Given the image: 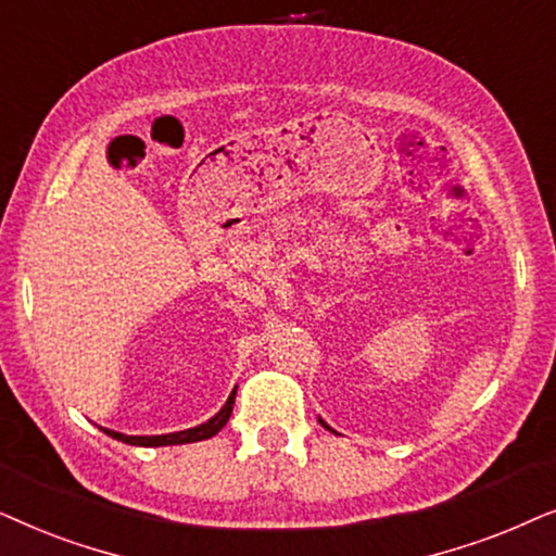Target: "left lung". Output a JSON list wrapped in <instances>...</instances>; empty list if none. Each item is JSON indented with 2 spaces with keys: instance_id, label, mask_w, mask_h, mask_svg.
Instances as JSON below:
<instances>
[{
  "instance_id": "8db88e82",
  "label": "left lung",
  "mask_w": 556,
  "mask_h": 556,
  "mask_svg": "<svg viewBox=\"0 0 556 556\" xmlns=\"http://www.w3.org/2000/svg\"><path fill=\"white\" fill-rule=\"evenodd\" d=\"M317 421H320V425H323V427H325V429H330V427H328V425H325V421H323V419H317ZM330 432H332V429H330Z\"/></svg>"
}]
</instances>
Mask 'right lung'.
I'll return each mask as SVG.
<instances>
[{"label":"right lung","mask_w":556,"mask_h":556,"mask_svg":"<svg viewBox=\"0 0 556 556\" xmlns=\"http://www.w3.org/2000/svg\"><path fill=\"white\" fill-rule=\"evenodd\" d=\"M233 399H236V391H231V396H228V402L224 404V409H220L216 417L205 421V425H198L192 429H182V432H173V434H122V432H114V429H103V432L109 434V438H114L118 442H127V445H139V447H162V445H185V442H201V440H208L213 434H218L224 425L231 417L233 412Z\"/></svg>","instance_id":"1"}]
</instances>
